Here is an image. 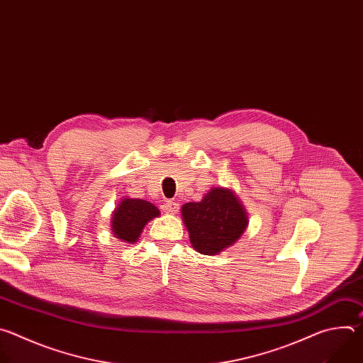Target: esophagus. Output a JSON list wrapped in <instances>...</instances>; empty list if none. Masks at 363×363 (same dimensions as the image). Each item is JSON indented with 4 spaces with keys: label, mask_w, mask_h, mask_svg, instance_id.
<instances>
[{
    "label": "esophagus",
    "mask_w": 363,
    "mask_h": 363,
    "mask_svg": "<svg viewBox=\"0 0 363 363\" xmlns=\"http://www.w3.org/2000/svg\"><path fill=\"white\" fill-rule=\"evenodd\" d=\"M162 210H164V213H167V214H177L178 210H179V203L175 202V201H167V202L162 205Z\"/></svg>",
    "instance_id": "obj_1"
}]
</instances>
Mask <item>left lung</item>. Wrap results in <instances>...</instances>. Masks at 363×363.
<instances>
[{"instance_id": "1", "label": "left lung", "mask_w": 363, "mask_h": 363, "mask_svg": "<svg viewBox=\"0 0 363 363\" xmlns=\"http://www.w3.org/2000/svg\"><path fill=\"white\" fill-rule=\"evenodd\" d=\"M195 251L216 255L235 244L248 227V214L231 188L213 186L199 202H186L181 208Z\"/></svg>"}]
</instances>
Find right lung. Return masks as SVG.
Here are the masks:
<instances>
[{"mask_svg":"<svg viewBox=\"0 0 363 363\" xmlns=\"http://www.w3.org/2000/svg\"><path fill=\"white\" fill-rule=\"evenodd\" d=\"M112 214V234L122 242L135 244L145 225L153 218L160 217L161 213L158 206L146 199L125 196Z\"/></svg>","mask_w":363,"mask_h":363,"instance_id":"1","label":"right lung"}]
</instances>
